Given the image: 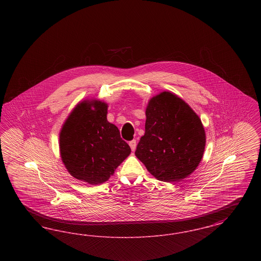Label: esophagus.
<instances>
[{"instance_id": "esophagus-1", "label": "esophagus", "mask_w": 261, "mask_h": 261, "mask_svg": "<svg viewBox=\"0 0 261 261\" xmlns=\"http://www.w3.org/2000/svg\"><path fill=\"white\" fill-rule=\"evenodd\" d=\"M129 146H130V148H131V149L134 151L135 149H136V146H137V142L136 140H132L130 143H129Z\"/></svg>"}]
</instances>
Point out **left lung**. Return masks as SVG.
Listing matches in <instances>:
<instances>
[{
	"label": "left lung",
	"instance_id": "1",
	"mask_svg": "<svg viewBox=\"0 0 261 261\" xmlns=\"http://www.w3.org/2000/svg\"><path fill=\"white\" fill-rule=\"evenodd\" d=\"M146 117L137 158L160 181L185 179L198 167L205 147L198 114L173 93L162 92L149 99Z\"/></svg>",
	"mask_w": 261,
	"mask_h": 261
}]
</instances>
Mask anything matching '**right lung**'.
<instances>
[{"label": "right lung", "mask_w": 261, "mask_h": 261, "mask_svg": "<svg viewBox=\"0 0 261 261\" xmlns=\"http://www.w3.org/2000/svg\"><path fill=\"white\" fill-rule=\"evenodd\" d=\"M107 114L106 102L83 100L70 112L60 133L64 166L71 176L91 185L108 181L131 152Z\"/></svg>", "instance_id": "right-lung-1"}]
</instances>
